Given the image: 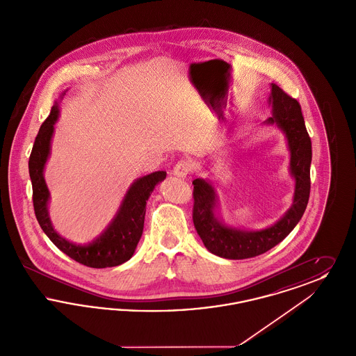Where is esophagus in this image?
<instances>
[{
    "label": "esophagus",
    "mask_w": 356,
    "mask_h": 356,
    "mask_svg": "<svg viewBox=\"0 0 356 356\" xmlns=\"http://www.w3.org/2000/svg\"><path fill=\"white\" fill-rule=\"evenodd\" d=\"M192 170V164L189 161H179L175 167H173V175L177 176V177H186V175Z\"/></svg>",
    "instance_id": "esophagus-1"
}]
</instances>
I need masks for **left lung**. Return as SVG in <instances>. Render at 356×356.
I'll return each instance as SVG.
<instances>
[{
	"label": "left lung",
	"instance_id": "1",
	"mask_svg": "<svg viewBox=\"0 0 356 356\" xmlns=\"http://www.w3.org/2000/svg\"><path fill=\"white\" fill-rule=\"evenodd\" d=\"M268 102L272 118L266 124L277 125L287 137L291 153L289 172L295 179L293 202L287 213L273 225L260 231H243L225 225L216 216L218 196L209 180H193V224L205 248L224 259H248L270 251L289 235L305 213L309 199L312 160L311 138L305 129L300 104L277 85L271 84Z\"/></svg>",
	"mask_w": 356,
	"mask_h": 356
}]
</instances>
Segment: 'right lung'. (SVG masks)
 <instances>
[{
    "mask_svg": "<svg viewBox=\"0 0 356 356\" xmlns=\"http://www.w3.org/2000/svg\"><path fill=\"white\" fill-rule=\"evenodd\" d=\"M57 118L58 102L51 106V115L42 122L29 157V175L33 188L34 213L37 221L51 243L80 264L90 268L120 266L135 254L137 243L143 235L147 202L154 186L165 179L167 172L157 170L137 179L125 193L113 220L93 241L84 245L70 243L60 236L51 225L48 213L49 191L44 179V168L51 153V136Z\"/></svg>",
    "mask_w": 356,
    "mask_h": 356,
    "instance_id": "obj_1",
    "label": "right lung"
}]
</instances>
